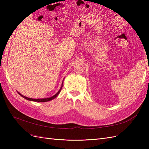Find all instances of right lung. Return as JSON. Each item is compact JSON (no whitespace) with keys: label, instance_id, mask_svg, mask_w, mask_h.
I'll return each instance as SVG.
<instances>
[{"label":"right lung","instance_id":"1","mask_svg":"<svg viewBox=\"0 0 149 149\" xmlns=\"http://www.w3.org/2000/svg\"><path fill=\"white\" fill-rule=\"evenodd\" d=\"M62 87H63V83H62L61 86V88H60V90H59V91H58V92L55 94V95H54L53 96H52V97H48V98H44V99H32V98H29V97H25V96H23V95H22V94H20L19 93V94H20V95L21 96L24 97L25 99H26V100H29V101H35V102H47V101H51V100H53L54 98H55V97L58 95V94H59L60 92L61 91Z\"/></svg>","mask_w":149,"mask_h":149}]
</instances>
